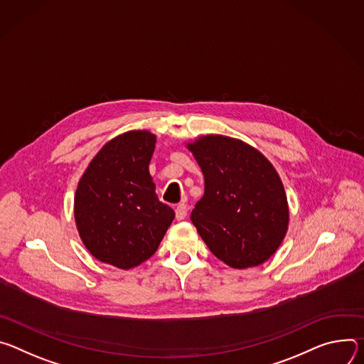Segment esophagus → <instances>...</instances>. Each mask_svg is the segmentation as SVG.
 <instances>
[{"mask_svg": "<svg viewBox=\"0 0 364 364\" xmlns=\"http://www.w3.org/2000/svg\"><path fill=\"white\" fill-rule=\"evenodd\" d=\"M175 215H176V220H178V221L185 220L186 215H188V207H186V204H179V205L176 207V210H175Z\"/></svg>", "mask_w": 364, "mask_h": 364, "instance_id": "esophagus-1", "label": "esophagus"}]
</instances>
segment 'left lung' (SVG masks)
<instances>
[{
	"instance_id": "1",
	"label": "left lung",
	"mask_w": 364,
	"mask_h": 364,
	"mask_svg": "<svg viewBox=\"0 0 364 364\" xmlns=\"http://www.w3.org/2000/svg\"><path fill=\"white\" fill-rule=\"evenodd\" d=\"M205 178L191 221L211 253L234 269L264 263L284 240L289 210L270 161L241 140L205 136L188 144Z\"/></svg>"
}]
</instances>
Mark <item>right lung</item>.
<instances>
[{
    "instance_id": "right-lung-1",
    "label": "right lung",
    "mask_w": 364,
    "mask_h": 364,
    "mask_svg": "<svg viewBox=\"0 0 364 364\" xmlns=\"http://www.w3.org/2000/svg\"><path fill=\"white\" fill-rule=\"evenodd\" d=\"M156 136L129 132L108 141L92 159L75 193V221L90 253L132 269L157 250L175 218L160 203L149 173Z\"/></svg>"
}]
</instances>
